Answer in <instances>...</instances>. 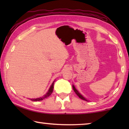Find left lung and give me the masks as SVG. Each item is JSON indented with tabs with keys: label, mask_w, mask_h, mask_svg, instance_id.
I'll return each instance as SVG.
<instances>
[{
	"label": "left lung",
	"mask_w": 129,
	"mask_h": 129,
	"mask_svg": "<svg viewBox=\"0 0 129 129\" xmlns=\"http://www.w3.org/2000/svg\"><path fill=\"white\" fill-rule=\"evenodd\" d=\"M72 87H73V90H74V91H75V93L76 94H77L78 97H79V98H80L81 99H82V100H85V101H88V100H86L84 96H83L81 94L79 91H78L77 89H76V88H75V86L73 85V86H72Z\"/></svg>",
	"instance_id": "left-lung-1"
}]
</instances>
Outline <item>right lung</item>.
<instances>
[{"label": "right lung", "instance_id": "add662e5", "mask_svg": "<svg viewBox=\"0 0 129 129\" xmlns=\"http://www.w3.org/2000/svg\"><path fill=\"white\" fill-rule=\"evenodd\" d=\"M54 81H55V80H54V81L52 82V85H51V86H50V88L49 89L48 91H47V93L45 94H44L43 96H42V97H41L36 98V99H29V100H32V101H42L43 100L46 99V98H47L48 97H49V96L52 93V92H53Z\"/></svg>", "mask_w": 129, "mask_h": 129}]
</instances>
